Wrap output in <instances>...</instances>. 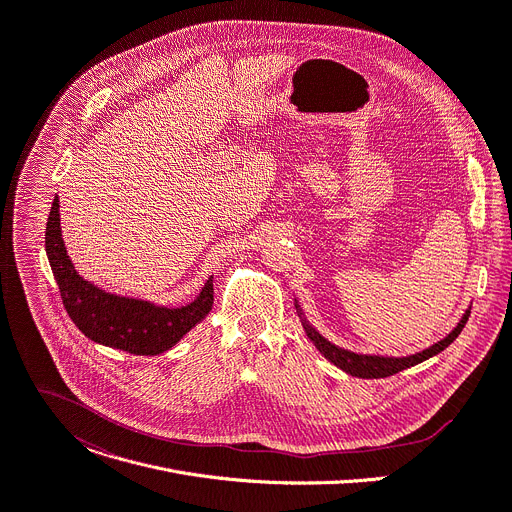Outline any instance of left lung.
I'll use <instances>...</instances> for the list:
<instances>
[{
  "mask_svg": "<svg viewBox=\"0 0 512 512\" xmlns=\"http://www.w3.org/2000/svg\"><path fill=\"white\" fill-rule=\"evenodd\" d=\"M468 318H470V310L463 314V318L459 320L457 327L449 333V337H445L443 341L425 349L423 353H416V355H410V357H398V359H394V357H376V355H357V353L339 349L333 343H329L327 339H322L314 329L308 327V324H306V333H308L310 341L316 345V349L329 361H333L337 367L347 371V374L357 376V378H388V376L398 374V371H402L406 367H412L416 363H421V361L441 353L445 347H449L459 337L463 327H466Z\"/></svg>",
  "mask_w": 512,
  "mask_h": 512,
  "instance_id": "1",
  "label": "left lung"
}]
</instances>
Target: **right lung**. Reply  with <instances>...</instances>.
I'll use <instances>...</instances> for the list:
<instances>
[{
    "mask_svg": "<svg viewBox=\"0 0 512 512\" xmlns=\"http://www.w3.org/2000/svg\"><path fill=\"white\" fill-rule=\"evenodd\" d=\"M59 220V198H55L49 222H46V255H49L63 306L87 339L134 355H159L171 349L212 310V277L200 296L183 308H159L149 302L112 296L87 284L67 257Z\"/></svg>",
    "mask_w": 512,
    "mask_h": 512,
    "instance_id": "right-lung-1",
    "label": "right lung"
}]
</instances>
